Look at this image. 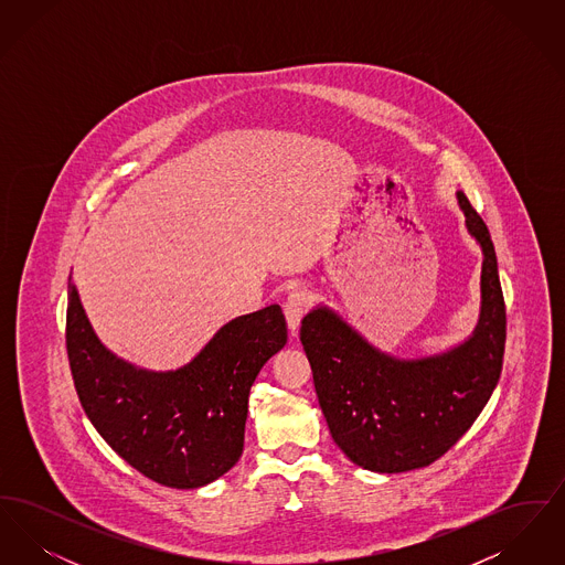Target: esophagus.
<instances>
[{
	"label": "esophagus",
	"mask_w": 565,
	"mask_h": 565,
	"mask_svg": "<svg viewBox=\"0 0 565 565\" xmlns=\"http://www.w3.org/2000/svg\"><path fill=\"white\" fill-rule=\"evenodd\" d=\"M307 309H309V300H307L305 292L295 290V292H290L288 298H286V302H284V316H286V322H288V328H290L292 334H296V330H298V326H300L302 316L307 313Z\"/></svg>",
	"instance_id": "obj_1"
}]
</instances>
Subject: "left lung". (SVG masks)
<instances>
[{
  "instance_id": "left-lung-1",
  "label": "left lung",
  "mask_w": 565,
  "mask_h": 565,
  "mask_svg": "<svg viewBox=\"0 0 565 565\" xmlns=\"http://www.w3.org/2000/svg\"><path fill=\"white\" fill-rule=\"evenodd\" d=\"M457 203L483 249L481 316L463 343L403 360L376 350L326 305L302 318L300 343L332 440L364 470L396 475L445 456L475 424L502 373L507 307L495 249L463 192Z\"/></svg>"
}]
</instances>
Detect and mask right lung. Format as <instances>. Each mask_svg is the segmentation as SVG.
Returning a JSON list of instances; mask_svg holds the SVG:
<instances>
[{"label":"right lung","instance_id":"obj_1","mask_svg":"<svg viewBox=\"0 0 565 565\" xmlns=\"http://www.w3.org/2000/svg\"><path fill=\"white\" fill-rule=\"evenodd\" d=\"M67 358L82 408L109 447L154 483H214L243 454L247 396L288 341L279 305L224 323L189 364L148 371L97 339L67 284Z\"/></svg>","mask_w":565,"mask_h":565}]
</instances>
